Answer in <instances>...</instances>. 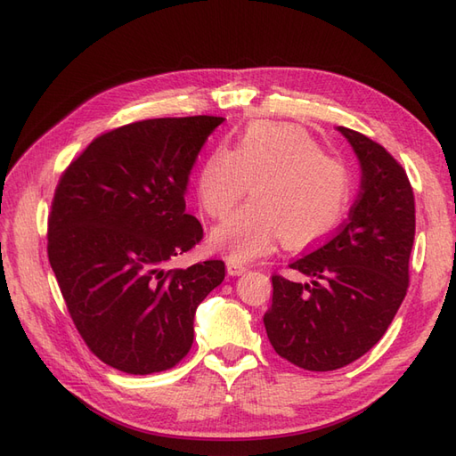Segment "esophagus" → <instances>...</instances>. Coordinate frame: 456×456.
Returning a JSON list of instances; mask_svg holds the SVG:
<instances>
[{
	"instance_id": "34e87169",
	"label": "esophagus",
	"mask_w": 456,
	"mask_h": 456,
	"mask_svg": "<svg viewBox=\"0 0 456 456\" xmlns=\"http://www.w3.org/2000/svg\"><path fill=\"white\" fill-rule=\"evenodd\" d=\"M226 266H228V274H230V276H240V274H243V273L248 271L246 266L238 265V263H234V261H228Z\"/></svg>"
}]
</instances>
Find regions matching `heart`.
Listing matches in <instances>:
<instances>
[{"label": "heart", "mask_w": 456, "mask_h": 456, "mask_svg": "<svg viewBox=\"0 0 456 456\" xmlns=\"http://www.w3.org/2000/svg\"><path fill=\"white\" fill-rule=\"evenodd\" d=\"M255 199L210 232V243L232 261L269 253L276 241L307 248L338 226L350 197L348 170L323 154L304 129L253 124L232 152L218 147L197 175V199L213 218L226 216L249 191Z\"/></svg>", "instance_id": "1"}]
</instances>
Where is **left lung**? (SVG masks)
Returning <instances> with one entry per match:
<instances>
[{"mask_svg":"<svg viewBox=\"0 0 456 456\" xmlns=\"http://www.w3.org/2000/svg\"><path fill=\"white\" fill-rule=\"evenodd\" d=\"M362 168L348 222L323 246L290 263L307 282L273 276L263 323L279 356L309 371H332L381 340L408 290L416 234L414 191L379 142L337 127Z\"/></svg>","mask_w":456,"mask_h":456,"instance_id":"left-lung-1","label":"left lung"}]
</instances>
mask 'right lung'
<instances>
[{
  "label": "right lung",
  "mask_w": 456,
  "mask_h": 456,
  "mask_svg": "<svg viewBox=\"0 0 456 456\" xmlns=\"http://www.w3.org/2000/svg\"><path fill=\"white\" fill-rule=\"evenodd\" d=\"M224 118L142 119L96 137L63 172L48 259L86 346L131 375L170 370L193 344L197 305L224 263L166 271L203 238L185 213L197 154Z\"/></svg>",
  "instance_id": "obj_1"
}]
</instances>
